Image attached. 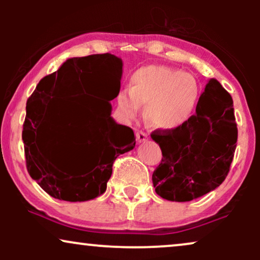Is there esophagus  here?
<instances>
[{"instance_id": "1", "label": "esophagus", "mask_w": 260, "mask_h": 260, "mask_svg": "<svg viewBox=\"0 0 260 260\" xmlns=\"http://www.w3.org/2000/svg\"><path fill=\"white\" fill-rule=\"evenodd\" d=\"M136 137H137V142L138 143H143L148 139V134L143 132V131H137Z\"/></svg>"}]
</instances>
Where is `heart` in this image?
<instances>
[{
  "label": "heart",
  "instance_id": "1",
  "mask_svg": "<svg viewBox=\"0 0 260 260\" xmlns=\"http://www.w3.org/2000/svg\"><path fill=\"white\" fill-rule=\"evenodd\" d=\"M201 85L192 73L168 66H145L131 76L129 90L117 94L123 121H133L147 105V117L155 127L171 131L186 124L197 111Z\"/></svg>",
  "mask_w": 260,
  "mask_h": 260
}]
</instances>
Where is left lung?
<instances>
[{
    "instance_id": "8db88e82",
    "label": "left lung",
    "mask_w": 260,
    "mask_h": 260,
    "mask_svg": "<svg viewBox=\"0 0 260 260\" xmlns=\"http://www.w3.org/2000/svg\"><path fill=\"white\" fill-rule=\"evenodd\" d=\"M151 138L162 159L153 174L155 192L171 202H189L225 181L237 142L234 101L216 79H210L197 111L186 124L156 129Z\"/></svg>"
}]
</instances>
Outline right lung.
Masks as SVG:
<instances>
[{
	"instance_id": "1",
	"label": "right lung",
	"mask_w": 260,
	"mask_h": 260,
	"mask_svg": "<svg viewBox=\"0 0 260 260\" xmlns=\"http://www.w3.org/2000/svg\"><path fill=\"white\" fill-rule=\"evenodd\" d=\"M122 66L111 53L68 58L26 101V169L53 198L85 202L101 196L113 161L136 147L132 128L116 123L109 103L120 92ZM77 94L82 98L70 106L60 100Z\"/></svg>"
}]
</instances>
